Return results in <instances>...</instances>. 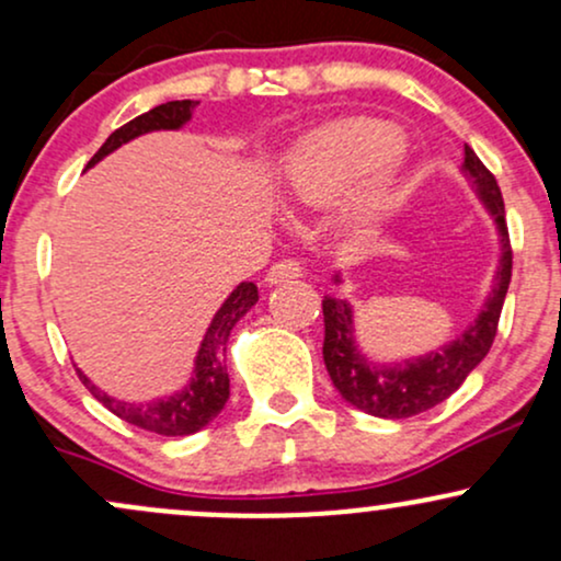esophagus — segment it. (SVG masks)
<instances>
[{"label":"esophagus","instance_id":"34e87169","mask_svg":"<svg viewBox=\"0 0 561 561\" xmlns=\"http://www.w3.org/2000/svg\"><path fill=\"white\" fill-rule=\"evenodd\" d=\"M300 263L293 261V259H285V261H276L272 268L266 272V285H282V282H289V279H298L300 276Z\"/></svg>","mask_w":561,"mask_h":561}]
</instances>
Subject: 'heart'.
Wrapping results in <instances>:
<instances>
[{
	"label": "heart",
	"mask_w": 561,
	"mask_h": 561,
	"mask_svg": "<svg viewBox=\"0 0 561 561\" xmlns=\"http://www.w3.org/2000/svg\"><path fill=\"white\" fill-rule=\"evenodd\" d=\"M401 128L377 118H347L302 137L282 165L279 195L289 208L321 210L343 199L340 224L369 240L396 210L403 158Z\"/></svg>",
	"instance_id": "1"
}]
</instances>
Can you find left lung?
Returning a JSON list of instances; mask_svg holds the SVG:
<instances>
[{
  "mask_svg": "<svg viewBox=\"0 0 561 561\" xmlns=\"http://www.w3.org/2000/svg\"><path fill=\"white\" fill-rule=\"evenodd\" d=\"M461 173L467 176L485 214L493 218L501 250L491 289L465 330L446 345L422 353V356L379 362L364 353L358 343L356 306L345 298H334V295H324L321 300V308H324V364L334 390L353 409L366 411L379 420H405V416L435 409L465 385V379L478 369L493 345L508 279H512L506 210L493 173L480 163V158L469 147L465 150ZM332 279L334 285H340L343 274L334 272Z\"/></svg>",
  "mask_w": 561,
  "mask_h": 561,
  "instance_id": "left-lung-1",
  "label": "left lung"
}]
</instances>
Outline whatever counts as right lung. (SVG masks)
Instances as JSON below:
<instances>
[{
    "instance_id": "right-lung-1",
    "label": "right lung",
    "mask_w": 561,
    "mask_h": 561,
    "mask_svg": "<svg viewBox=\"0 0 561 561\" xmlns=\"http://www.w3.org/2000/svg\"><path fill=\"white\" fill-rule=\"evenodd\" d=\"M199 102L195 100H173L165 105L152 107L150 113L139 115V118L128 121L126 126L115 128L111 137L105 139V145L96 150V156L89 160L87 169L100 163L102 158H107L111 152L124 147L126 141L141 137V134L152 131H179L192 121ZM259 302V287L253 282H240L227 300L221 302V308L210 319L208 330H205L203 340H199L195 366H192L190 382L182 390H173L169 396L152 398L145 403H128L118 401V398L102 392L96 385L79 371V379L87 385L89 392L105 405L107 411H113L115 416L134 424V427L150 430V433L165 435V437H184L197 433V430L208 427L210 422L221 414V409L229 401V371H227V345L229 334L237 327L244 313Z\"/></svg>"
}]
</instances>
